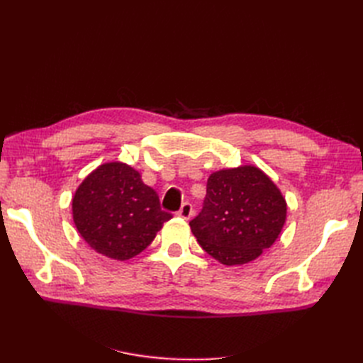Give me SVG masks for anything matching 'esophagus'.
<instances>
[{"label":"esophagus","mask_w":363,"mask_h":363,"mask_svg":"<svg viewBox=\"0 0 363 363\" xmlns=\"http://www.w3.org/2000/svg\"><path fill=\"white\" fill-rule=\"evenodd\" d=\"M177 215H179L180 218H183V219H189V218L194 215V207H192V204H191V203H183L182 207H180V211L177 212Z\"/></svg>","instance_id":"34e87169"}]
</instances>
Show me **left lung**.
Segmentation results:
<instances>
[{
  "label": "left lung",
  "instance_id": "8db88e82",
  "mask_svg": "<svg viewBox=\"0 0 363 363\" xmlns=\"http://www.w3.org/2000/svg\"><path fill=\"white\" fill-rule=\"evenodd\" d=\"M286 213L277 184L255 164H244L208 175L203 211L189 225L207 255L233 267L257 259L276 242Z\"/></svg>",
  "mask_w": 363,
  "mask_h": 363
}]
</instances>
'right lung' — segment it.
Instances as JSON below:
<instances>
[{"mask_svg": "<svg viewBox=\"0 0 363 363\" xmlns=\"http://www.w3.org/2000/svg\"><path fill=\"white\" fill-rule=\"evenodd\" d=\"M171 218L140 172L123 162L100 164L72 196V219L80 236L92 250L115 260L144 251Z\"/></svg>", "mask_w": 363, "mask_h": 363, "instance_id": "right-lung-1", "label": "right lung"}]
</instances>
